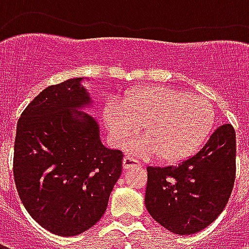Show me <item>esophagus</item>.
Listing matches in <instances>:
<instances>
[{"instance_id": "esophagus-1", "label": "esophagus", "mask_w": 249, "mask_h": 249, "mask_svg": "<svg viewBox=\"0 0 249 249\" xmlns=\"http://www.w3.org/2000/svg\"><path fill=\"white\" fill-rule=\"evenodd\" d=\"M123 165H124L125 169H129L132 167H141V161H139L137 159H135L133 156H125L124 160H123Z\"/></svg>"}]
</instances>
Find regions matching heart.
<instances>
[{
	"mask_svg": "<svg viewBox=\"0 0 249 249\" xmlns=\"http://www.w3.org/2000/svg\"><path fill=\"white\" fill-rule=\"evenodd\" d=\"M105 121L117 142H124L144 126L145 139L133 151L178 162L192 156L212 132L214 110L208 100L167 87H140L121 101L105 107Z\"/></svg>",
	"mask_w": 249,
	"mask_h": 249,
	"instance_id": "heart-1",
	"label": "heart"
}]
</instances>
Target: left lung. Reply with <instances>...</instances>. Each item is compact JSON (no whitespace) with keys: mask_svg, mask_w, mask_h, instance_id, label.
<instances>
[{"mask_svg":"<svg viewBox=\"0 0 249 249\" xmlns=\"http://www.w3.org/2000/svg\"><path fill=\"white\" fill-rule=\"evenodd\" d=\"M146 171L149 214L176 235L196 233L213 223L230 200L236 178L235 129L221 125L195 156Z\"/></svg>","mask_w":249,"mask_h":249,"instance_id":"obj_1","label":"left lung"}]
</instances>
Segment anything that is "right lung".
I'll use <instances>...</instances> for the list:
<instances>
[{"label":"right lung","mask_w":249,"mask_h":249,"mask_svg":"<svg viewBox=\"0 0 249 249\" xmlns=\"http://www.w3.org/2000/svg\"><path fill=\"white\" fill-rule=\"evenodd\" d=\"M81 77L44 89L17 123L13 175L28 213L58 236L103 217L123 171V152L101 144L97 123L77 112L90 97Z\"/></svg>","instance_id":"1"}]
</instances>
